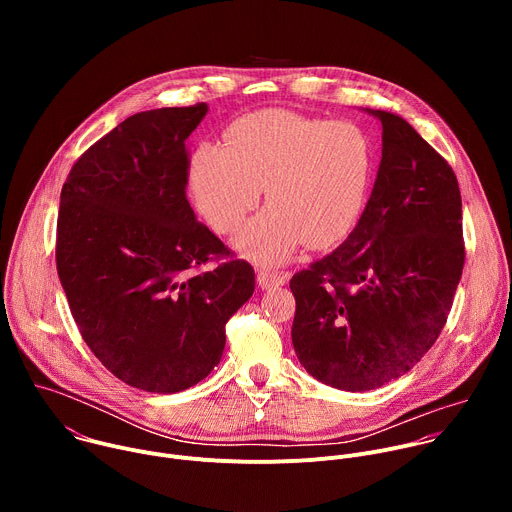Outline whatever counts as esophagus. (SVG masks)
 Wrapping results in <instances>:
<instances>
[{
  "mask_svg": "<svg viewBox=\"0 0 512 512\" xmlns=\"http://www.w3.org/2000/svg\"><path fill=\"white\" fill-rule=\"evenodd\" d=\"M289 279L287 273H277V271H269V269H261L257 273V281L261 285V289H275L279 285H285Z\"/></svg>",
  "mask_w": 512,
  "mask_h": 512,
  "instance_id": "1",
  "label": "esophagus"
}]
</instances>
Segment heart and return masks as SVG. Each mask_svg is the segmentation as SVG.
Wrapping results in <instances>:
<instances>
[{
    "label": "heart",
    "instance_id": "obj_1",
    "mask_svg": "<svg viewBox=\"0 0 512 512\" xmlns=\"http://www.w3.org/2000/svg\"><path fill=\"white\" fill-rule=\"evenodd\" d=\"M375 162V145L360 125L271 109L237 121L227 148H200L190 164V190L204 221L231 235L265 188L269 206L237 235L235 247L255 263L277 265L302 243L328 249L354 231Z\"/></svg>",
    "mask_w": 512,
    "mask_h": 512
}]
</instances>
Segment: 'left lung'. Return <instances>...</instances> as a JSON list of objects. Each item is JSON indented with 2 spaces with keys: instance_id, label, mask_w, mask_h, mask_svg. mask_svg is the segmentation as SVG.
<instances>
[{
  "instance_id": "left-lung-1",
  "label": "left lung",
  "mask_w": 512,
  "mask_h": 512,
  "mask_svg": "<svg viewBox=\"0 0 512 512\" xmlns=\"http://www.w3.org/2000/svg\"><path fill=\"white\" fill-rule=\"evenodd\" d=\"M383 125L375 188L348 239L289 281L304 369L342 391L399 379L442 334L464 269L452 166L399 115Z\"/></svg>"
}]
</instances>
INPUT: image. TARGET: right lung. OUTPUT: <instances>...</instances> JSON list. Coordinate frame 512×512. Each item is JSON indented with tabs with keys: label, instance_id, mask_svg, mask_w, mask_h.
I'll list each match as a JSON object with an SVG mask.
<instances>
[{
	"label": "right lung",
	"instance_id": "1",
	"mask_svg": "<svg viewBox=\"0 0 512 512\" xmlns=\"http://www.w3.org/2000/svg\"><path fill=\"white\" fill-rule=\"evenodd\" d=\"M206 103L127 117L72 166L56 269L83 340L123 383L178 393L221 362L255 271L196 221L188 135ZM214 260V270H202Z\"/></svg>",
	"mask_w": 512,
	"mask_h": 512
}]
</instances>
